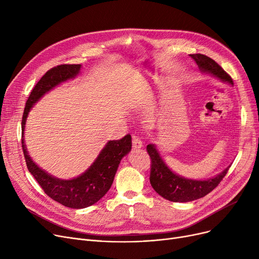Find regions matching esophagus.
Here are the masks:
<instances>
[{"label":"esophagus","mask_w":259,"mask_h":259,"mask_svg":"<svg viewBox=\"0 0 259 259\" xmlns=\"http://www.w3.org/2000/svg\"><path fill=\"white\" fill-rule=\"evenodd\" d=\"M132 147L134 149H141L143 147V142L138 137H133L132 138Z\"/></svg>","instance_id":"esophagus-1"}]
</instances>
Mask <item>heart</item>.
<instances>
[{
    "instance_id": "b5f03b06",
    "label": "heart",
    "mask_w": 259,
    "mask_h": 259,
    "mask_svg": "<svg viewBox=\"0 0 259 259\" xmlns=\"http://www.w3.org/2000/svg\"><path fill=\"white\" fill-rule=\"evenodd\" d=\"M150 89H149V88H145L144 90H143V92H142V95H143V97L145 98V97H148V95H150Z\"/></svg>"
}]
</instances>
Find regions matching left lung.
<instances>
[{
  "label": "left lung",
  "mask_w": 259,
  "mask_h": 259,
  "mask_svg": "<svg viewBox=\"0 0 259 259\" xmlns=\"http://www.w3.org/2000/svg\"><path fill=\"white\" fill-rule=\"evenodd\" d=\"M190 57L197 64L201 73L210 74L223 83L233 86L232 78L215 61L200 53L190 54ZM147 151L152 162L150 174V184L152 188L161 197L173 202H188L206 196L219 186L231 167V165H229L221 173L207 180L187 179L170 169L164 158L160 156L156 145L149 144L147 146Z\"/></svg>",
  "instance_id": "left-lung-1"
}]
</instances>
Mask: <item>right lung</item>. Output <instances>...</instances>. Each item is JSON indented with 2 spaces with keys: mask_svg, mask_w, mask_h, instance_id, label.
<instances>
[{
  "mask_svg": "<svg viewBox=\"0 0 259 259\" xmlns=\"http://www.w3.org/2000/svg\"><path fill=\"white\" fill-rule=\"evenodd\" d=\"M80 69L81 65H61L47 71L31 91L22 119V147L27 168L49 197L73 209L92 206L108 192L121 158L131 151L132 146L129 134L119 141L107 142L90 167L76 178L69 180L51 175L31 158L25 144V125L32 107L52 89L75 78L80 73Z\"/></svg>",
  "mask_w": 259,
  "mask_h": 259,
  "instance_id": "add662e5",
  "label": "right lung"
}]
</instances>
